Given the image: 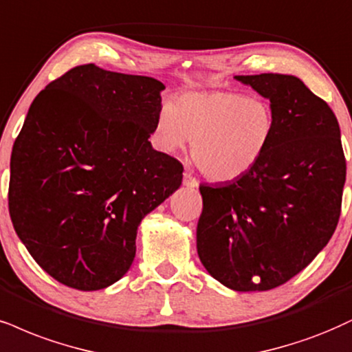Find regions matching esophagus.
Returning a JSON list of instances; mask_svg holds the SVG:
<instances>
[{
  "mask_svg": "<svg viewBox=\"0 0 352 352\" xmlns=\"http://www.w3.org/2000/svg\"><path fill=\"white\" fill-rule=\"evenodd\" d=\"M183 184L186 186V188H190V189H196L199 186V181L194 177L190 173L186 171L184 173V177H183Z\"/></svg>",
  "mask_w": 352,
  "mask_h": 352,
  "instance_id": "obj_1",
  "label": "esophagus"
}]
</instances>
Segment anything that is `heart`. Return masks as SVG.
<instances>
[{
    "instance_id": "1",
    "label": "heart",
    "mask_w": 352,
    "mask_h": 352,
    "mask_svg": "<svg viewBox=\"0 0 352 352\" xmlns=\"http://www.w3.org/2000/svg\"><path fill=\"white\" fill-rule=\"evenodd\" d=\"M276 127L271 104L235 91L186 93L163 104L155 138L164 151L192 142V160L207 177L232 181L250 171L267 151Z\"/></svg>"
}]
</instances>
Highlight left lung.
Wrapping results in <instances>:
<instances>
[{
    "mask_svg": "<svg viewBox=\"0 0 352 352\" xmlns=\"http://www.w3.org/2000/svg\"><path fill=\"white\" fill-rule=\"evenodd\" d=\"M269 99L276 127L246 175L201 184L197 254L225 287H279L314 261L341 214L346 160L336 116L292 75L235 76Z\"/></svg>",
    "mask_w": 352,
    "mask_h": 352,
    "instance_id": "left-lung-1",
    "label": "left lung"
}]
</instances>
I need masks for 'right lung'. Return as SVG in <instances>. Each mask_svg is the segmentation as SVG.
<instances>
[{
	"mask_svg": "<svg viewBox=\"0 0 352 352\" xmlns=\"http://www.w3.org/2000/svg\"><path fill=\"white\" fill-rule=\"evenodd\" d=\"M162 81L80 65L30 104L11 153L10 215L47 274L78 290L109 287L135 258L142 219L183 181L151 146Z\"/></svg>",
	"mask_w": 352,
	"mask_h": 352,
	"instance_id": "right-lung-1",
	"label": "right lung"
}]
</instances>
